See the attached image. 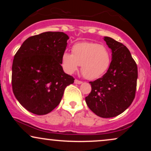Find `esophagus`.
<instances>
[{"label": "esophagus", "instance_id": "obj_1", "mask_svg": "<svg viewBox=\"0 0 151 151\" xmlns=\"http://www.w3.org/2000/svg\"><path fill=\"white\" fill-rule=\"evenodd\" d=\"M74 83L77 84H82V81L77 80V79H75V80H74Z\"/></svg>", "mask_w": 151, "mask_h": 151}]
</instances>
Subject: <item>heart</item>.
<instances>
[{
  "instance_id": "obj_1",
  "label": "heart",
  "mask_w": 151,
  "mask_h": 151,
  "mask_svg": "<svg viewBox=\"0 0 151 151\" xmlns=\"http://www.w3.org/2000/svg\"><path fill=\"white\" fill-rule=\"evenodd\" d=\"M72 54L65 52L62 63L67 73L73 74L81 65V70L86 79L101 77L111 63L109 51L103 45L95 42H79L72 47Z\"/></svg>"
}]
</instances>
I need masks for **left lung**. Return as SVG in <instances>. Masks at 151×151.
Masks as SVG:
<instances>
[{
    "label": "left lung",
    "instance_id": "8db88e82",
    "mask_svg": "<svg viewBox=\"0 0 151 151\" xmlns=\"http://www.w3.org/2000/svg\"><path fill=\"white\" fill-rule=\"evenodd\" d=\"M104 40L111 50V62L103 77L90 81L91 91L85 100L96 115L111 118L123 113L134 99L138 68L124 45L109 37Z\"/></svg>",
    "mask_w": 151,
    "mask_h": 151
}]
</instances>
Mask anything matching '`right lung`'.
Listing matches in <instances>:
<instances>
[{"label":"right lung","instance_id":"right-lung-1","mask_svg":"<svg viewBox=\"0 0 151 151\" xmlns=\"http://www.w3.org/2000/svg\"><path fill=\"white\" fill-rule=\"evenodd\" d=\"M68 35L45 32L27 38L14 56L12 86L15 98L37 115L51 112L61 101L65 88L74 79L62 67Z\"/></svg>","mask_w":151,"mask_h":151}]
</instances>
